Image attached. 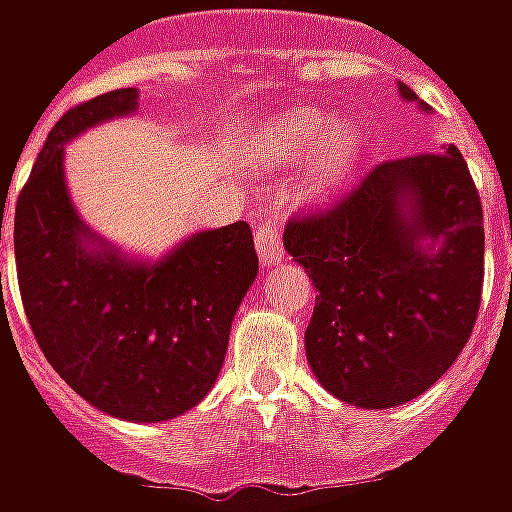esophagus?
I'll use <instances>...</instances> for the list:
<instances>
[{
  "mask_svg": "<svg viewBox=\"0 0 512 512\" xmlns=\"http://www.w3.org/2000/svg\"><path fill=\"white\" fill-rule=\"evenodd\" d=\"M279 224L277 222H260L257 224V233H255V246H257V257H260V263L266 268L279 266L282 260H285V249H282V238H279Z\"/></svg>",
  "mask_w": 512,
  "mask_h": 512,
  "instance_id": "obj_1",
  "label": "esophagus"
}]
</instances>
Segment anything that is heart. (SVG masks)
Returning <instances> with one entry per match:
<instances>
[{
  "label": "heart",
  "mask_w": 512,
  "mask_h": 512,
  "mask_svg": "<svg viewBox=\"0 0 512 512\" xmlns=\"http://www.w3.org/2000/svg\"><path fill=\"white\" fill-rule=\"evenodd\" d=\"M312 150L315 156L301 178V197L323 202L343 189L359 164L362 134L351 120H334L315 106H296L260 131L255 156L266 167L285 169Z\"/></svg>",
  "instance_id": "heart-1"
}]
</instances>
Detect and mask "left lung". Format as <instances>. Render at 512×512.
Masks as SVG:
<instances>
[{"mask_svg":"<svg viewBox=\"0 0 512 512\" xmlns=\"http://www.w3.org/2000/svg\"><path fill=\"white\" fill-rule=\"evenodd\" d=\"M406 104L430 106L397 82ZM288 255L318 290L304 332L318 384L356 408L428 392L472 334L483 290V208L455 145L384 161L332 211L293 219Z\"/></svg>","mask_w":512,"mask_h":512,"instance_id":"obj_1","label":"left lung"}]
</instances>
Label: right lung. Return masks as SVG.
<instances>
[{"instance_id":"obj_1","label":"right lung","mask_w":512,"mask_h":512,"mask_svg":"<svg viewBox=\"0 0 512 512\" xmlns=\"http://www.w3.org/2000/svg\"><path fill=\"white\" fill-rule=\"evenodd\" d=\"M136 109V87L112 90L51 128L16 202L13 244L29 326L62 381L109 417L164 422L216 384L257 255L246 222L191 233L158 257L134 255L84 222L65 145Z\"/></svg>"}]
</instances>
